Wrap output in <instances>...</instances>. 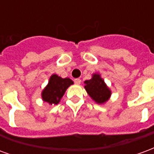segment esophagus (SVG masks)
<instances>
[{
	"instance_id": "obj_1",
	"label": "esophagus",
	"mask_w": 154,
	"mask_h": 154,
	"mask_svg": "<svg viewBox=\"0 0 154 154\" xmlns=\"http://www.w3.org/2000/svg\"><path fill=\"white\" fill-rule=\"evenodd\" d=\"M74 82H75V84H77V85H79V84H81V79L77 78V79L74 80Z\"/></svg>"
}]
</instances>
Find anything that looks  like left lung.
Here are the masks:
<instances>
[{
    "instance_id": "left-lung-1",
    "label": "left lung",
    "mask_w": 154,
    "mask_h": 154,
    "mask_svg": "<svg viewBox=\"0 0 154 154\" xmlns=\"http://www.w3.org/2000/svg\"><path fill=\"white\" fill-rule=\"evenodd\" d=\"M84 83L87 94L97 104H104L110 99L111 91L100 74H93L91 79L85 81Z\"/></svg>"
}]
</instances>
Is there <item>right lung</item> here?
Masks as SVG:
<instances>
[{"label":"right lung","instance_id":"add662e5","mask_svg":"<svg viewBox=\"0 0 154 154\" xmlns=\"http://www.w3.org/2000/svg\"><path fill=\"white\" fill-rule=\"evenodd\" d=\"M72 84L73 82L70 78H62L57 74H53L42 91V99L49 105H57L63 97L66 90Z\"/></svg>","mask_w":154,"mask_h":154}]
</instances>
